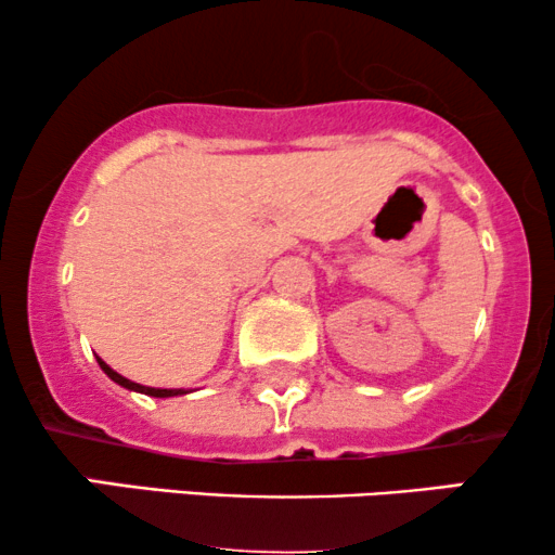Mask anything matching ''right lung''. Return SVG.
Returning a JSON list of instances; mask_svg holds the SVG:
<instances>
[{
    "label": "right lung",
    "mask_w": 555,
    "mask_h": 555,
    "mask_svg": "<svg viewBox=\"0 0 555 555\" xmlns=\"http://www.w3.org/2000/svg\"><path fill=\"white\" fill-rule=\"evenodd\" d=\"M95 358H98V356H95ZM98 366L103 369V374H106L111 382L121 384L124 389H132V392H142V395H147V397H176V395H186L184 389H155V387H142V384H137V382H129L127 376L116 374V371L111 369L106 361H101V358H98Z\"/></svg>",
    "instance_id": "1"
}]
</instances>
